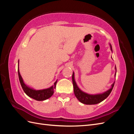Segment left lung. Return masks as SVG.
<instances>
[{"label": "left lung", "instance_id": "left-lung-1", "mask_svg": "<svg viewBox=\"0 0 134 134\" xmlns=\"http://www.w3.org/2000/svg\"><path fill=\"white\" fill-rule=\"evenodd\" d=\"M111 50L112 51V46L110 44ZM115 69H116V67L115 66ZM116 73H115V77H116ZM72 84H73V87H74V92L75 97L77 98L81 103L86 104H98L100 102H102L103 100L106 99L107 97L110 94L112 89L114 86L115 82L111 85V88L110 89L104 93H100V94H90L88 93H85L81 91L79 88L77 86V84L75 82V80L74 79V73L73 72L72 75Z\"/></svg>", "mask_w": 134, "mask_h": 134}]
</instances>
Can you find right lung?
Instances as JSON below:
<instances>
[{
    "label": "right lung",
    "mask_w": 134,
    "mask_h": 134,
    "mask_svg": "<svg viewBox=\"0 0 134 134\" xmlns=\"http://www.w3.org/2000/svg\"><path fill=\"white\" fill-rule=\"evenodd\" d=\"M18 65H19V61H18ZM18 74L19 76V79L20 83L22 86L23 90L25 92L26 94L28 96L31 97V98H33L36 100H46L48 98H50V97L54 94L55 89L56 88V84L57 83L58 80L54 83V86H51V87L44 89V90H35L34 89L30 88L28 86L24 83L22 76L20 74L19 70V67L18 68Z\"/></svg>",
    "instance_id": "add662e5"
}]
</instances>
